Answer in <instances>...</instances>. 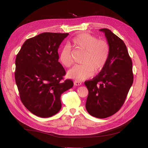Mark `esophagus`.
<instances>
[{"label":"esophagus","mask_w":148,"mask_h":148,"mask_svg":"<svg viewBox=\"0 0 148 148\" xmlns=\"http://www.w3.org/2000/svg\"><path fill=\"white\" fill-rule=\"evenodd\" d=\"M74 85H75V86H80V85L82 84V83L79 81H74Z\"/></svg>","instance_id":"34e87169"}]
</instances>
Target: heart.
Returning a JSON list of instances; mask_svg holds the SVG:
<instances>
[{"instance_id": "b5f03b06", "label": "heart", "mask_w": 148, "mask_h": 148, "mask_svg": "<svg viewBox=\"0 0 148 148\" xmlns=\"http://www.w3.org/2000/svg\"><path fill=\"white\" fill-rule=\"evenodd\" d=\"M71 45L77 50L84 52L82 65H75L68 72L69 79L82 81L98 73L105 67L110 55V46L104 40H98L94 35L82 33L71 40ZM62 64L69 68L73 64L72 53L69 46L65 45L59 53Z\"/></svg>"}]
</instances>
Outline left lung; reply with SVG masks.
I'll list each match as a JSON object with an SVG mask.
<instances>
[{
  "instance_id": "8db88e82",
  "label": "left lung",
  "mask_w": 148,
  "mask_h": 148,
  "mask_svg": "<svg viewBox=\"0 0 148 148\" xmlns=\"http://www.w3.org/2000/svg\"><path fill=\"white\" fill-rule=\"evenodd\" d=\"M103 32L110 46V55L103 70L91 80L84 82L89 94L88 112L98 118H106L117 112L133 83V63L124 42L108 29Z\"/></svg>"
}]
</instances>
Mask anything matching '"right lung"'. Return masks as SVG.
Instances as JSON below:
<instances>
[{
	"label": "right lung",
	"instance_id": "obj_1",
	"mask_svg": "<svg viewBox=\"0 0 148 148\" xmlns=\"http://www.w3.org/2000/svg\"><path fill=\"white\" fill-rule=\"evenodd\" d=\"M69 34L45 32L27 40L15 59V79L27 109L41 118L58 113L62 93L74 85L62 81L65 69L58 62V49Z\"/></svg>",
	"mask_w": 148,
	"mask_h": 148
}]
</instances>
